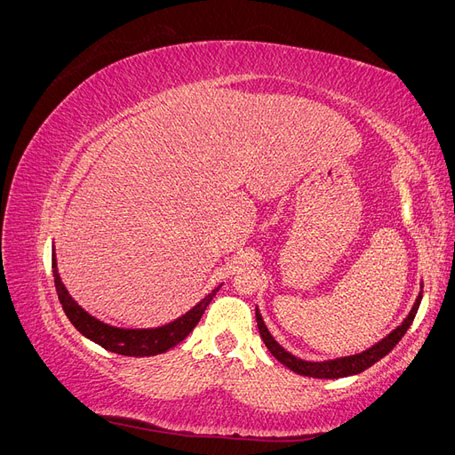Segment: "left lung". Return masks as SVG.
<instances>
[{
    "label": "left lung",
    "mask_w": 455,
    "mask_h": 455,
    "mask_svg": "<svg viewBox=\"0 0 455 455\" xmlns=\"http://www.w3.org/2000/svg\"><path fill=\"white\" fill-rule=\"evenodd\" d=\"M421 296H423V292H419L416 304H414V307H411V311L404 319V323L398 326V328H395L387 338H383L381 341H378L376 346H371L370 349H366V351H363L359 355L343 356V359L324 361V363H307V361L296 359L294 355L284 351L279 346V343L273 339V336L269 334V330L266 328L264 319H261V315H259L258 309H256V321H258L261 339H264L267 349L271 351V355L279 363H283L284 366H288L292 371H296V374H301V376L321 378V379H336V378H346V376H353V374H361V371H364L371 364H376L379 359H383L385 355L391 353V349L396 346L398 341L403 339V336L408 332V328L411 326V323H414L416 313H418L419 304H421Z\"/></svg>",
    "instance_id": "1"
}]
</instances>
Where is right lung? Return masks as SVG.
I'll return each instance as SVG.
<instances>
[{
    "label": "right lung",
    "mask_w": 455,
    "mask_h": 455,
    "mask_svg": "<svg viewBox=\"0 0 455 455\" xmlns=\"http://www.w3.org/2000/svg\"><path fill=\"white\" fill-rule=\"evenodd\" d=\"M52 275H54V286H57V294L62 304V309L68 319H70V323L85 338L99 343V346H102L104 349L117 355H125V356H151L178 346V343L186 339L191 330L197 326L206 306L211 304L212 298L220 291V286L214 288V291L206 298H203L194 309L182 315L180 319L172 321L171 324H164L159 328H148V330H125V328H116V326L100 323L99 319H94V316H91L87 311H84L76 304L60 281L57 259H54V256H52Z\"/></svg>",
    "instance_id": "1"
}]
</instances>
